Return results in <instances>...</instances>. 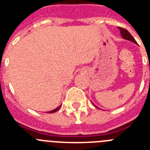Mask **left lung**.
I'll use <instances>...</instances> for the list:
<instances>
[{
	"label": "left lung",
	"mask_w": 150,
	"mask_h": 150,
	"mask_svg": "<svg viewBox=\"0 0 150 150\" xmlns=\"http://www.w3.org/2000/svg\"><path fill=\"white\" fill-rule=\"evenodd\" d=\"M118 28L120 30V33H121L122 37L124 39L132 41V42H133V43H137V42H136V40H134V38L132 37V34H130V33L128 32L126 29H125V28H121V27H119Z\"/></svg>",
	"instance_id": "left-lung-1"
}]
</instances>
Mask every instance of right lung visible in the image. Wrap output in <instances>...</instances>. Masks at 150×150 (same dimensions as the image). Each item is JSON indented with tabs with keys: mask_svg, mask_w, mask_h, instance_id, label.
<instances>
[{
	"mask_svg": "<svg viewBox=\"0 0 150 150\" xmlns=\"http://www.w3.org/2000/svg\"><path fill=\"white\" fill-rule=\"evenodd\" d=\"M61 107V106H60ZM60 107H57L56 109H55V110H52V111H50V112H48V113H52V112H56V111H58L59 110V108H60Z\"/></svg>",
	"mask_w": 150,
	"mask_h": 150,
	"instance_id": "right-lung-1",
	"label": "right lung"
}]
</instances>
